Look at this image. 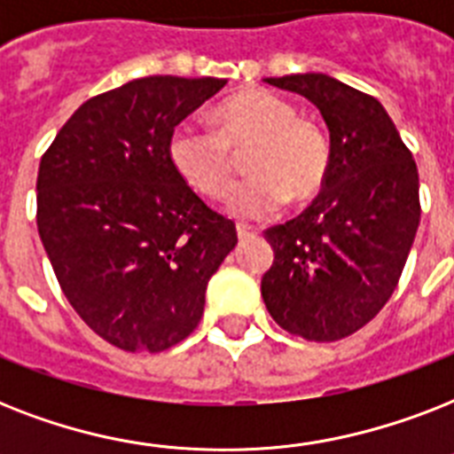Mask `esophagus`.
<instances>
[{
  "label": "esophagus",
  "instance_id": "34e87169",
  "mask_svg": "<svg viewBox=\"0 0 454 454\" xmlns=\"http://www.w3.org/2000/svg\"><path fill=\"white\" fill-rule=\"evenodd\" d=\"M235 231H238V238H240V240H247V238H254L256 235L254 228L245 226V223H238V226H235Z\"/></svg>",
  "mask_w": 454,
  "mask_h": 454
}]
</instances>
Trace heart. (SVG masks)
<instances>
[{
  "mask_svg": "<svg viewBox=\"0 0 454 454\" xmlns=\"http://www.w3.org/2000/svg\"><path fill=\"white\" fill-rule=\"evenodd\" d=\"M252 174L235 185L226 209L238 219H262L285 200L310 202L327 184L330 141L317 124L301 120L287 98L249 89L216 110V129L181 122L167 141V157L181 181L205 198H223L233 184L235 153Z\"/></svg>",
  "mask_w": 454,
  "mask_h": 454,
  "instance_id": "1",
  "label": "heart"
}]
</instances>
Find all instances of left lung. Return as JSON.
<instances>
[{"label":"left lung","mask_w":454,"mask_h":454,"mask_svg":"<svg viewBox=\"0 0 454 454\" xmlns=\"http://www.w3.org/2000/svg\"><path fill=\"white\" fill-rule=\"evenodd\" d=\"M263 82L320 110L332 167L306 212L263 233L276 259L262 297L290 334L337 341L370 323L398 285L422 214L417 164L372 96L323 73Z\"/></svg>","instance_id":"1"}]
</instances>
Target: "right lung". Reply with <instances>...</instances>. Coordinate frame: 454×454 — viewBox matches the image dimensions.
Here are the masks:
<instances>
[{
	"label": "right lung",
	"instance_id": "1",
	"mask_svg": "<svg viewBox=\"0 0 454 454\" xmlns=\"http://www.w3.org/2000/svg\"><path fill=\"white\" fill-rule=\"evenodd\" d=\"M226 80L155 74L89 98L39 162L37 231L60 290L122 351L184 341L209 278L238 245L167 157L178 122Z\"/></svg>",
	"mask_w": 454,
	"mask_h": 454
}]
</instances>
